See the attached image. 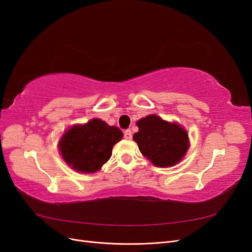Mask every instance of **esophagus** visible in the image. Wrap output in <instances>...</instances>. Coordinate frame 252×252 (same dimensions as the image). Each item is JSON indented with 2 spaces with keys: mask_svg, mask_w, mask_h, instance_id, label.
Listing matches in <instances>:
<instances>
[{
  "mask_svg": "<svg viewBox=\"0 0 252 252\" xmlns=\"http://www.w3.org/2000/svg\"><path fill=\"white\" fill-rule=\"evenodd\" d=\"M124 138H125L126 140H131V139H132V133H131V131H130V130H126V131L124 132Z\"/></svg>",
  "mask_w": 252,
  "mask_h": 252,
  "instance_id": "34e87169",
  "label": "esophagus"
}]
</instances>
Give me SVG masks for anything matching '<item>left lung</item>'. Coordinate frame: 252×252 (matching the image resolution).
<instances>
[{
	"mask_svg": "<svg viewBox=\"0 0 252 252\" xmlns=\"http://www.w3.org/2000/svg\"><path fill=\"white\" fill-rule=\"evenodd\" d=\"M133 134L141 154L158 167L179 163L189 147L188 134L179 124L168 123L156 114L141 119Z\"/></svg>",
	"mask_w": 252,
	"mask_h": 252,
	"instance_id": "1",
	"label": "left lung"
}]
</instances>
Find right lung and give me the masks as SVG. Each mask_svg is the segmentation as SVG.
Wrapping results in <instances>:
<instances>
[{
    "instance_id": "obj_1",
    "label": "right lung",
    "mask_w": 252,
    "mask_h": 252,
    "mask_svg": "<svg viewBox=\"0 0 252 252\" xmlns=\"http://www.w3.org/2000/svg\"><path fill=\"white\" fill-rule=\"evenodd\" d=\"M123 133L100 119L77 125L66 131L60 141V151L65 162L80 172H95L108 161L113 145Z\"/></svg>"
}]
</instances>
